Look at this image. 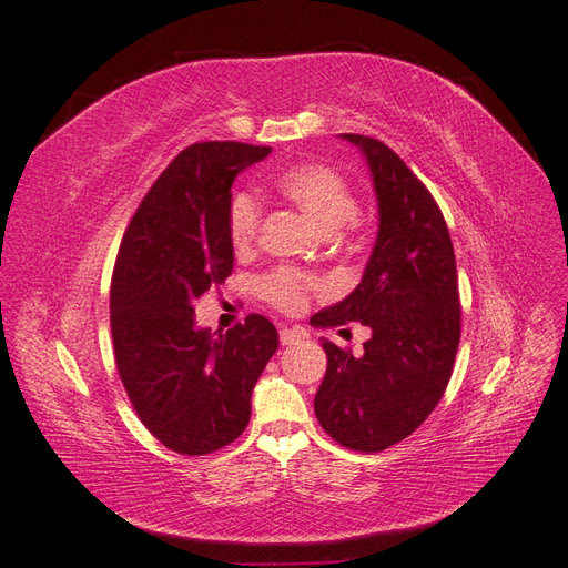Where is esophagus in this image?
Here are the masks:
<instances>
[{
  "instance_id": "34e87169",
  "label": "esophagus",
  "mask_w": 568,
  "mask_h": 568,
  "mask_svg": "<svg viewBox=\"0 0 568 568\" xmlns=\"http://www.w3.org/2000/svg\"><path fill=\"white\" fill-rule=\"evenodd\" d=\"M308 335H306V329H301V327H294V329H280V339H282V344H296V342H301V339H306Z\"/></svg>"
}]
</instances>
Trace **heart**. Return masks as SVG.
<instances>
[{
    "label": "heart",
    "mask_w": 568,
    "mask_h": 568,
    "mask_svg": "<svg viewBox=\"0 0 568 568\" xmlns=\"http://www.w3.org/2000/svg\"><path fill=\"white\" fill-rule=\"evenodd\" d=\"M284 200L296 204L323 233L352 224L356 202L342 173L325 163H298L282 171L274 180ZM260 229V204L247 192L233 195L229 204V233L236 247H247ZM313 276L298 270H276L262 280V296L274 308L298 313L313 292Z\"/></svg>",
    "instance_id": "1"
}]
</instances>
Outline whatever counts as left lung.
<instances>
[{
  "label": "left lung",
  "instance_id": "obj_1",
  "mask_svg": "<svg viewBox=\"0 0 568 568\" xmlns=\"http://www.w3.org/2000/svg\"><path fill=\"white\" fill-rule=\"evenodd\" d=\"M362 151L378 200V236L354 292L311 317L315 327L362 323L354 356L323 339L327 371L315 417L352 450L381 453L434 412L460 344V296L446 219L432 192L390 146L342 134Z\"/></svg>",
  "mask_w": 568,
  "mask_h": 568
}]
</instances>
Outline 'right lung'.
Wrapping results in <instances>:
<instances>
[{"label": "right lung", "instance_id": "1", "mask_svg": "<svg viewBox=\"0 0 568 568\" xmlns=\"http://www.w3.org/2000/svg\"><path fill=\"white\" fill-rule=\"evenodd\" d=\"M270 151L241 142L183 149L120 243L110 284L118 373L136 417L180 455H206L245 432L255 383L280 347L257 313L219 337L195 325V301L233 270V180Z\"/></svg>", "mask_w": 568, "mask_h": 568}]
</instances>
